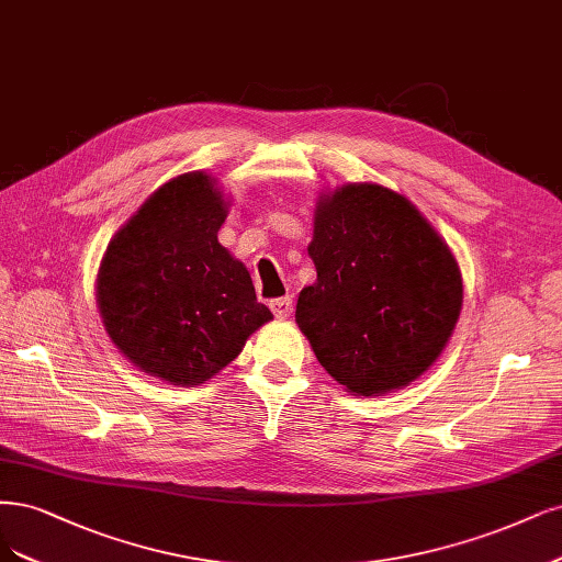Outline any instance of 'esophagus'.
<instances>
[{
    "label": "esophagus",
    "mask_w": 562,
    "mask_h": 562,
    "mask_svg": "<svg viewBox=\"0 0 562 562\" xmlns=\"http://www.w3.org/2000/svg\"><path fill=\"white\" fill-rule=\"evenodd\" d=\"M269 308H272L277 318H288L290 314H293V300L290 297H277L269 302Z\"/></svg>",
    "instance_id": "obj_1"
}]
</instances>
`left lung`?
<instances>
[{
	"mask_svg": "<svg viewBox=\"0 0 562 562\" xmlns=\"http://www.w3.org/2000/svg\"><path fill=\"white\" fill-rule=\"evenodd\" d=\"M308 256L316 283L295 321L348 393L404 389L439 358L462 306L460 267L420 211L376 183L318 200Z\"/></svg>",
	"mask_w": 562,
	"mask_h": 562,
	"instance_id": "1",
	"label": "left lung"
}]
</instances>
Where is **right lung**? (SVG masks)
<instances>
[{"label":"right lung","mask_w":562,"mask_h":562,"mask_svg":"<svg viewBox=\"0 0 562 562\" xmlns=\"http://www.w3.org/2000/svg\"><path fill=\"white\" fill-rule=\"evenodd\" d=\"M225 218L216 179L190 171L153 192L106 248L97 306L111 341L150 376L200 385L272 321L218 241Z\"/></svg>","instance_id":"obj_1"}]
</instances>
